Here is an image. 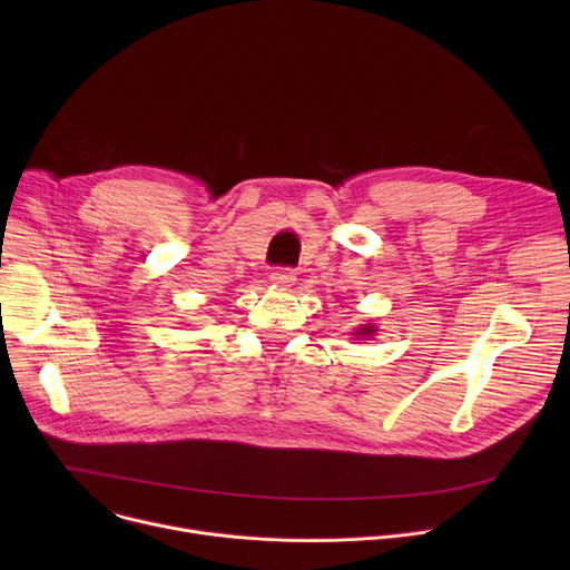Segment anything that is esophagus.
Instances as JSON below:
<instances>
[{"instance_id":"1","label":"esophagus","mask_w":570,"mask_h":570,"mask_svg":"<svg viewBox=\"0 0 570 570\" xmlns=\"http://www.w3.org/2000/svg\"><path fill=\"white\" fill-rule=\"evenodd\" d=\"M271 282H273L275 286L286 288V286H291V284L295 282V271L288 268V266H279V268H275V271L271 273Z\"/></svg>"}]
</instances>
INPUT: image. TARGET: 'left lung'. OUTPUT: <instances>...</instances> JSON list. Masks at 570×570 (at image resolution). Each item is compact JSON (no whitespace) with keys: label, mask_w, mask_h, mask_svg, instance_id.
I'll use <instances>...</instances> for the list:
<instances>
[{"label":"left lung","mask_w":570,"mask_h":570,"mask_svg":"<svg viewBox=\"0 0 570 570\" xmlns=\"http://www.w3.org/2000/svg\"><path fill=\"white\" fill-rule=\"evenodd\" d=\"M356 334H358V336H372L374 330H372V327H361Z\"/></svg>","instance_id":"8db88e82"}]
</instances>
